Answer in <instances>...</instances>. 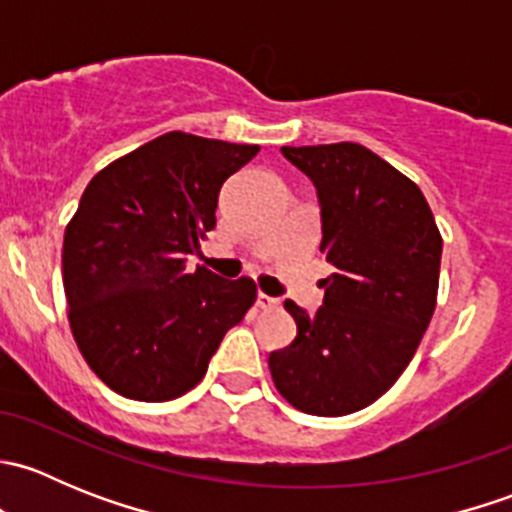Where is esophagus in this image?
Returning a JSON list of instances; mask_svg holds the SVG:
<instances>
[{
	"label": "esophagus",
	"instance_id": "esophagus-1",
	"mask_svg": "<svg viewBox=\"0 0 512 512\" xmlns=\"http://www.w3.org/2000/svg\"><path fill=\"white\" fill-rule=\"evenodd\" d=\"M277 304H280V299L270 297V294H265V292L257 294V307H260V309H275Z\"/></svg>",
	"mask_w": 512,
	"mask_h": 512
}]
</instances>
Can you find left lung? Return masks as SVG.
I'll list each match as a JSON object with an SVG mask.
<instances>
[{
	"mask_svg": "<svg viewBox=\"0 0 512 512\" xmlns=\"http://www.w3.org/2000/svg\"><path fill=\"white\" fill-rule=\"evenodd\" d=\"M282 156L317 188L322 245L337 270L324 304L270 354L277 391L312 416H347L374 404L414 359L436 309L443 237L421 188L359 143L285 146Z\"/></svg>",
	"mask_w": 512,
	"mask_h": 512,
	"instance_id": "1",
	"label": "left lung"
}]
</instances>
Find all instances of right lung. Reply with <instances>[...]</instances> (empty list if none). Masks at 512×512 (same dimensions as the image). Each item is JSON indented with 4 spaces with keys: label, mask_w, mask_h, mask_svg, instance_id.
I'll list each match as a JSON object with an SVG mask.
<instances>
[{
    "label": "right lung",
    "mask_w": 512,
    "mask_h": 512,
    "mask_svg": "<svg viewBox=\"0 0 512 512\" xmlns=\"http://www.w3.org/2000/svg\"><path fill=\"white\" fill-rule=\"evenodd\" d=\"M260 146L170 131L98 170L61 250L81 356L116 394L183 396L255 304L250 277L185 270L215 227L220 188Z\"/></svg>",
    "instance_id": "obj_1"
}]
</instances>
